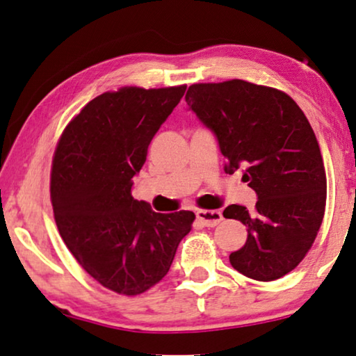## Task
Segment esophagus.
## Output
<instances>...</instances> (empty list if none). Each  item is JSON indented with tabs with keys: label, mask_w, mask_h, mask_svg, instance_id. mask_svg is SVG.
Returning <instances> with one entry per match:
<instances>
[{
	"label": "esophagus",
	"mask_w": 356,
	"mask_h": 356,
	"mask_svg": "<svg viewBox=\"0 0 356 356\" xmlns=\"http://www.w3.org/2000/svg\"><path fill=\"white\" fill-rule=\"evenodd\" d=\"M197 218L203 226L213 227L222 220V215H221L220 210H198Z\"/></svg>",
	"instance_id": "34e87169"
}]
</instances>
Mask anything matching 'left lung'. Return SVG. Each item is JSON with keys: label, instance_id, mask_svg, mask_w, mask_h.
Segmentation results:
<instances>
[{"label": "left lung", "instance_id": "1", "mask_svg": "<svg viewBox=\"0 0 356 356\" xmlns=\"http://www.w3.org/2000/svg\"><path fill=\"white\" fill-rule=\"evenodd\" d=\"M186 102L215 134L226 172L243 169L257 193L252 213L222 211L248 226L231 265L252 280L282 278L305 259L325 210L324 161L309 122L288 94L243 79L192 84Z\"/></svg>", "mask_w": 356, "mask_h": 356}]
</instances>
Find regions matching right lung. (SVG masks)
I'll return each mask as SVG.
<instances>
[{
	"label": "right lung",
	"mask_w": 356,
	"mask_h": 356,
	"mask_svg": "<svg viewBox=\"0 0 356 356\" xmlns=\"http://www.w3.org/2000/svg\"><path fill=\"white\" fill-rule=\"evenodd\" d=\"M187 86L104 92L68 123L51 163L50 195L66 248L102 286L135 296L163 280L192 211L156 213L131 197L159 127Z\"/></svg>",
	"instance_id": "obj_1"
}]
</instances>
